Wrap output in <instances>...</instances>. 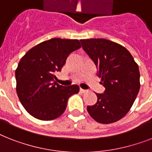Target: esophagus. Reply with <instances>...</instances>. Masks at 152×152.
I'll list each match as a JSON object with an SVG mask.
<instances>
[{
	"label": "esophagus",
	"instance_id": "34e87169",
	"mask_svg": "<svg viewBox=\"0 0 152 152\" xmlns=\"http://www.w3.org/2000/svg\"><path fill=\"white\" fill-rule=\"evenodd\" d=\"M80 92H81V93H86V92H87V90H83V89H82V88H80Z\"/></svg>",
	"mask_w": 152,
	"mask_h": 152
}]
</instances>
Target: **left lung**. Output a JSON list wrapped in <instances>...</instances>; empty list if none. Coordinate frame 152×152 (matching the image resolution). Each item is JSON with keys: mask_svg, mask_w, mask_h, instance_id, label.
<instances>
[{"mask_svg": "<svg viewBox=\"0 0 152 152\" xmlns=\"http://www.w3.org/2000/svg\"><path fill=\"white\" fill-rule=\"evenodd\" d=\"M82 48L97 69L105 88L96 94V104L87 106L89 114L100 123L108 124L127 114L140 90L137 64L127 49L105 39L80 40Z\"/></svg>", "mask_w": 152, "mask_h": 152, "instance_id": "8db88e82", "label": "left lung"}]
</instances>
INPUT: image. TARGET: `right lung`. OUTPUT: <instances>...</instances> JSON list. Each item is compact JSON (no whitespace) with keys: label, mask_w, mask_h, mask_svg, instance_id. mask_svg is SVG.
Segmentation results:
<instances>
[{"label":"right lung","mask_w":152,"mask_h":152,"mask_svg":"<svg viewBox=\"0 0 152 152\" xmlns=\"http://www.w3.org/2000/svg\"><path fill=\"white\" fill-rule=\"evenodd\" d=\"M81 48L78 40L53 38L36 45L21 58L15 70L16 91L29 114L52 120L65 112L68 100L80 91L78 85L63 87L55 81L68 56Z\"/></svg>","instance_id":"1"}]
</instances>
